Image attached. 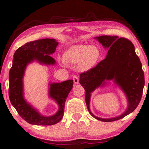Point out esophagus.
I'll return each mask as SVG.
<instances>
[{"label":"esophagus","mask_w":149,"mask_h":149,"mask_svg":"<svg viewBox=\"0 0 149 149\" xmlns=\"http://www.w3.org/2000/svg\"><path fill=\"white\" fill-rule=\"evenodd\" d=\"M72 80H73V82H74L75 84H79V79L77 76L73 77Z\"/></svg>","instance_id":"1"}]
</instances>
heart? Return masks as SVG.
<instances>
[{"instance_id": "b5f03b06", "label": "heart", "mask_w": 149, "mask_h": 149, "mask_svg": "<svg viewBox=\"0 0 149 149\" xmlns=\"http://www.w3.org/2000/svg\"><path fill=\"white\" fill-rule=\"evenodd\" d=\"M100 56V50L97 46L79 44L67 49L63 56V60L69 64L79 63V70L86 71L97 64Z\"/></svg>"}]
</instances>
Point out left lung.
Returning a JSON list of instances; mask_svg holds the SVG:
<instances>
[{"label": "left lung", "mask_w": 149, "mask_h": 149, "mask_svg": "<svg viewBox=\"0 0 149 149\" xmlns=\"http://www.w3.org/2000/svg\"><path fill=\"white\" fill-rule=\"evenodd\" d=\"M95 38L109 49L105 59L86 72L80 74V84L86 91V103L91 115L102 122H113L132 113L139 105L145 86L142 64L130 40L117 36L103 35ZM113 79L127 95L129 106L121 116L111 119L99 118L89 109L91 93L96 88L104 85L106 80Z\"/></svg>", "instance_id": "left-lung-1"}]
</instances>
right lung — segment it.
Listing matches in <instances>:
<instances>
[{"label":"right lung","instance_id":"right-lung-1","mask_svg":"<svg viewBox=\"0 0 149 149\" xmlns=\"http://www.w3.org/2000/svg\"><path fill=\"white\" fill-rule=\"evenodd\" d=\"M58 44L53 38L40 39L26 43L15 52L9 72V98L19 116L29 124L50 126L58 123L63 116L65 103L72 88V80L49 84V97L59 105L58 111L52 116L42 115L23 96V78L27 65L35 60L41 64L54 65L56 61L49 55L54 53Z\"/></svg>","mask_w":149,"mask_h":149}]
</instances>
